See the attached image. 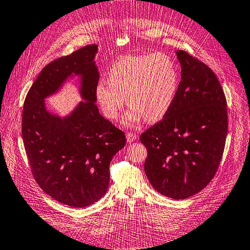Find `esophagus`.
Listing matches in <instances>:
<instances>
[{
	"instance_id": "esophagus-1",
	"label": "esophagus",
	"mask_w": 250,
	"mask_h": 250,
	"mask_svg": "<svg viewBox=\"0 0 250 250\" xmlns=\"http://www.w3.org/2000/svg\"><path fill=\"white\" fill-rule=\"evenodd\" d=\"M136 139H138V134L136 133H134V132H128V133H126V140H128V142H133V141H135Z\"/></svg>"
}]
</instances>
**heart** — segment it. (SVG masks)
<instances>
[{
    "label": "heart",
    "instance_id": "heart-1",
    "mask_svg": "<svg viewBox=\"0 0 250 250\" xmlns=\"http://www.w3.org/2000/svg\"><path fill=\"white\" fill-rule=\"evenodd\" d=\"M179 89V71L163 53L125 55L111 63L107 82L94 89L95 100L107 119L119 118L126 103L131 108L125 120L155 122L168 114Z\"/></svg>",
    "mask_w": 250,
    "mask_h": 250
}]
</instances>
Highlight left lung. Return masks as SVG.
<instances>
[{
    "instance_id": "8db88e82",
    "label": "left lung",
    "mask_w": 250,
    "mask_h": 250,
    "mask_svg": "<svg viewBox=\"0 0 250 250\" xmlns=\"http://www.w3.org/2000/svg\"><path fill=\"white\" fill-rule=\"evenodd\" d=\"M181 81L168 114L141 134L144 171L153 188L185 199L210 183L228 134L227 99L217 76L185 51H177Z\"/></svg>"
}]
</instances>
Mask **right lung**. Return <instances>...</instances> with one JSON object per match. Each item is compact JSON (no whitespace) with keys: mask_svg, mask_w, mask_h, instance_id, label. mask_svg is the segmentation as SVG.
Listing matches in <instances>:
<instances>
[{"mask_svg":"<svg viewBox=\"0 0 250 250\" xmlns=\"http://www.w3.org/2000/svg\"><path fill=\"white\" fill-rule=\"evenodd\" d=\"M96 52V44H90L47 63L23 103L21 134L33 178L48 196L75 208L90 206L106 193L110 161L125 145V132L95 104ZM72 73L82 76L86 101L61 120L45 109L43 99Z\"/></svg>","mask_w":250,"mask_h":250,"instance_id":"right-lung-1","label":"right lung"}]
</instances>
